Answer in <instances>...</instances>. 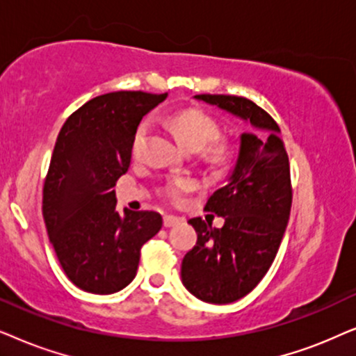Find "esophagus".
I'll return each instance as SVG.
<instances>
[{
	"label": "esophagus",
	"mask_w": 356,
	"mask_h": 356,
	"mask_svg": "<svg viewBox=\"0 0 356 356\" xmlns=\"http://www.w3.org/2000/svg\"><path fill=\"white\" fill-rule=\"evenodd\" d=\"M181 222H182V220H181V218H177V216H170V215L164 216V226L165 227L177 226V225H181Z\"/></svg>",
	"instance_id": "esophagus-1"
}]
</instances>
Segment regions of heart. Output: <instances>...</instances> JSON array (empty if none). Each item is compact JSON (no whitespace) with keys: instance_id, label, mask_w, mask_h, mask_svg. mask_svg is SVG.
Segmentation results:
<instances>
[{"instance_id":"obj_1","label":"heart","mask_w":356,"mask_h":356,"mask_svg":"<svg viewBox=\"0 0 356 356\" xmlns=\"http://www.w3.org/2000/svg\"><path fill=\"white\" fill-rule=\"evenodd\" d=\"M170 129L175 131L179 140L187 146L188 149H205L211 141H215L220 135V125L215 118L208 115L207 112L198 108H182L170 113L168 117ZM151 135V120L146 118L136 127L134 138H131V154L135 159L143 158L148 148V140ZM193 184L186 177H175L168 184L165 192L172 200H179L184 193L191 191Z\"/></svg>"}]
</instances>
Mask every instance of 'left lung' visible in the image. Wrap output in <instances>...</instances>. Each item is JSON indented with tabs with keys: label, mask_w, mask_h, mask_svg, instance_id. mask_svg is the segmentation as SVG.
I'll list each match as a JSON object with an SVG mask.
<instances>
[{
	"label": "left lung",
	"mask_w": 356,
	"mask_h": 356,
	"mask_svg": "<svg viewBox=\"0 0 356 356\" xmlns=\"http://www.w3.org/2000/svg\"><path fill=\"white\" fill-rule=\"evenodd\" d=\"M193 97L245 123L227 181L205 207L225 218V226L188 220L198 239L181 267L184 286L193 296L227 305L259 285L278 252L291 210L290 163L277 122L257 104L222 94Z\"/></svg>",
	"instance_id": "obj_1"
}]
</instances>
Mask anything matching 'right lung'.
I'll return each mask as SVG.
<instances>
[{"mask_svg":"<svg viewBox=\"0 0 356 356\" xmlns=\"http://www.w3.org/2000/svg\"><path fill=\"white\" fill-rule=\"evenodd\" d=\"M168 94L118 91L91 99L61 127L42 213L56 257L76 286L111 295L134 280L140 250L159 233L156 211L115 210L113 186L129 170L141 118Z\"/></svg>","mask_w":356,"mask_h":356,"instance_id":"obj_1","label":"right lung"}]
</instances>
